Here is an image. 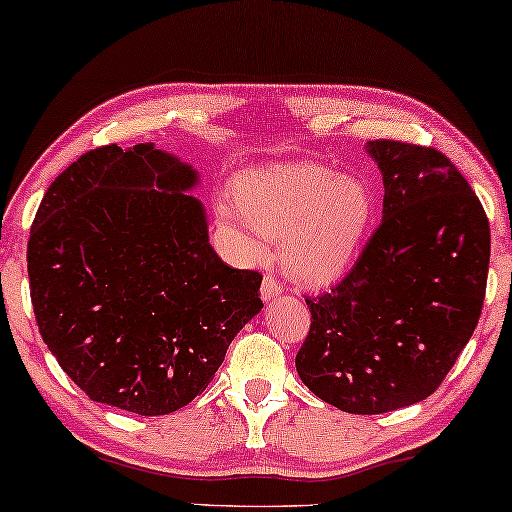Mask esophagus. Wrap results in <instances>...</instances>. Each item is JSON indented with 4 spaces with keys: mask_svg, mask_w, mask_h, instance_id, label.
<instances>
[{
    "mask_svg": "<svg viewBox=\"0 0 512 512\" xmlns=\"http://www.w3.org/2000/svg\"><path fill=\"white\" fill-rule=\"evenodd\" d=\"M282 294V287H280V282L275 280V275H264V280H262V298L266 300V303H271V300H275Z\"/></svg>",
    "mask_w": 512,
    "mask_h": 512,
    "instance_id": "1",
    "label": "esophagus"
}]
</instances>
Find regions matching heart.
<instances>
[{"mask_svg": "<svg viewBox=\"0 0 512 512\" xmlns=\"http://www.w3.org/2000/svg\"><path fill=\"white\" fill-rule=\"evenodd\" d=\"M218 214L248 253L262 237L278 239V259L291 278L326 285L358 257L373 221V193L362 177L319 164L248 170L232 184Z\"/></svg>", "mask_w": 512, "mask_h": 512, "instance_id": "1", "label": "heart"}]
</instances>
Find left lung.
<instances>
[{"label": "left lung", "mask_w": 512, "mask_h": 512, "mask_svg": "<svg viewBox=\"0 0 512 512\" xmlns=\"http://www.w3.org/2000/svg\"><path fill=\"white\" fill-rule=\"evenodd\" d=\"M383 223L326 294L305 298L310 332L296 355L303 383L351 415L424 401L442 385L481 316L490 223L440 150L378 139Z\"/></svg>", "instance_id": "left-lung-1"}]
</instances>
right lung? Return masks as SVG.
Wrapping results in <instances>:
<instances>
[{
	"label": "right lung",
	"instance_id": "1",
	"mask_svg": "<svg viewBox=\"0 0 512 512\" xmlns=\"http://www.w3.org/2000/svg\"><path fill=\"white\" fill-rule=\"evenodd\" d=\"M198 173L154 143L95 148L40 202L27 246L43 342L91 401L143 417L184 408L262 310L257 271L230 269L189 196Z\"/></svg>",
	"mask_w": 512,
	"mask_h": 512
}]
</instances>
